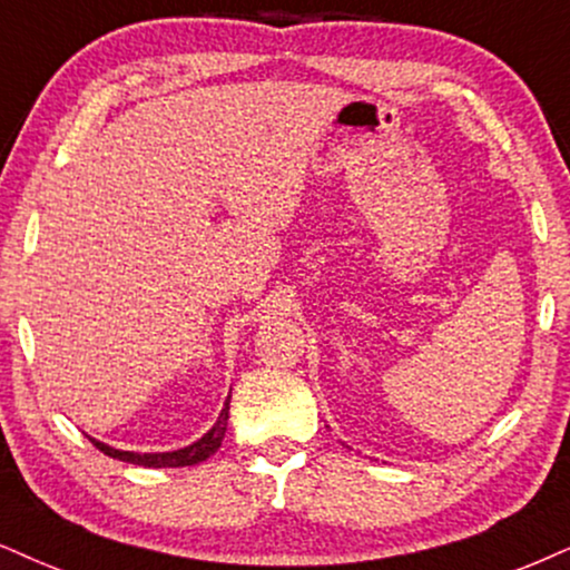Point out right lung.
Segmentation results:
<instances>
[{
  "label": "right lung",
  "instance_id": "obj_1",
  "mask_svg": "<svg viewBox=\"0 0 570 570\" xmlns=\"http://www.w3.org/2000/svg\"><path fill=\"white\" fill-rule=\"evenodd\" d=\"M227 420H229V399L227 404H224V410L219 414V420H216V425L210 428V431L203 435L200 441H195V444H189L185 449H177V452H158V454H137V452H121V449H114L108 444H100V441L89 439L91 444L100 449L102 454L114 456V460H124V462H131V465H145V468H185V465H198V462L208 460L210 454L216 452V449L222 446V439H224V431H227Z\"/></svg>",
  "mask_w": 570,
  "mask_h": 570
}]
</instances>
